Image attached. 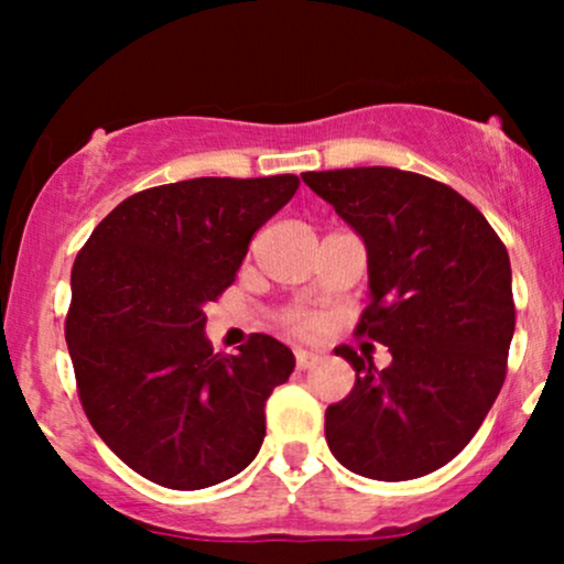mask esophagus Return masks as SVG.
<instances>
[{"label": "esophagus", "instance_id": "obj_1", "mask_svg": "<svg viewBox=\"0 0 564 564\" xmlns=\"http://www.w3.org/2000/svg\"><path fill=\"white\" fill-rule=\"evenodd\" d=\"M315 364H318V355L307 352V349H296V368H300V371H307V368H313Z\"/></svg>", "mask_w": 564, "mask_h": 564}]
</instances>
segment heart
Returning <instances> with one entry per match:
<instances>
[{
	"label": "heart",
	"instance_id": "b5f03b06",
	"mask_svg": "<svg viewBox=\"0 0 564 564\" xmlns=\"http://www.w3.org/2000/svg\"><path fill=\"white\" fill-rule=\"evenodd\" d=\"M294 326L300 328V332H307V328H310V321H304V318H296V321H294Z\"/></svg>",
	"mask_w": 564,
	"mask_h": 564
}]
</instances>
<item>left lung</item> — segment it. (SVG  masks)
<instances>
[{"instance_id":"left-lung-1","label":"left lung","mask_w":564,"mask_h":564,"mask_svg":"<svg viewBox=\"0 0 564 564\" xmlns=\"http://www.w3.org/2000/svg\"><path fill=\"white\" fill-rule=\"evenodd\" d=\"M302 180L364 238L371 302L355 336L392 352L379 371L352 347L334 349L355 387L326 408L328 448L371 480L430 475L475 437L507 379V246L467 198L424 174L355 166Z\"/></svg>"}]
</instances>
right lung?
I'll return each mask as SVG.
<instances>
[{"mask_svg": "<svg viewBox=\"0 0 564 564\" xmlns=\"http://www.w3.org/2000/svg\"><path fill=\"white\" fill-rule=\"evenodd\" d=\"M296 187V174L148 187L76 254L66 315L76 390L102 443L145 480L200 490L254 462L264 403L294 355L268 334L215 352L204 304L236 281L251 236Z\"/></svg>", "mask_w": 564, "mask_h": 564, "instance_id": "add662e5", "label": "right lung"}]
</instances>
